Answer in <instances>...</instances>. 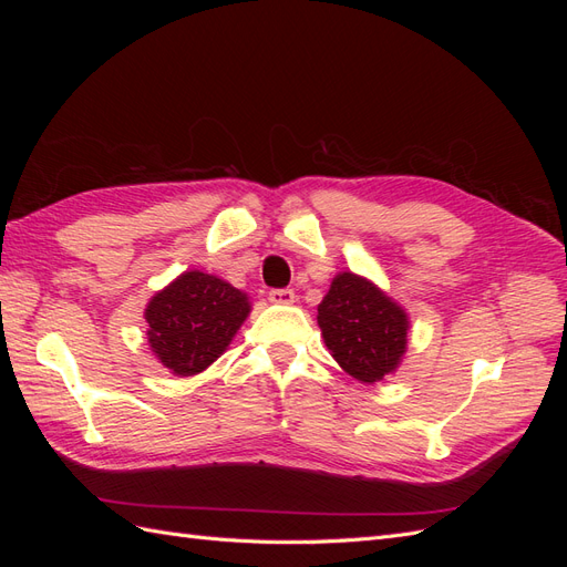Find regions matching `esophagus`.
<instances>
[{"mask_svg": "<svg viewBox=\"0 0 567 567\" xmlns=\"http://www.w3.org/2000/svg\"><path fill=\"white\" fill-rule=\"evenodd\" d=\"M269 300L274 305H290V302H296V293H293V288H271Z\"/></svg>", "mask_w": 567, "mask_h": 567, "instance_id": "obj_1", "label": "esophagus"}]
</instances>
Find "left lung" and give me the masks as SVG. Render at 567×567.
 Segmentation results:
<instances>
[{"label": "left lung", "mask_w": 567, "mask_h": 567, "mask_svg": "<svg viewBox=\"0 0 567 567\" xmlns=\"http://www.w3.org/2000/svg\"><path fill=\"white\" fill-rule=\"evenodd\" d=\"M317 321L336 362L362 383L383 381L406 350L409 321L402 307L350 271L333 279Z\"/></svg>", "instance_id": "1"}]
</instances>
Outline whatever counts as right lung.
Segmentation results:
<instances>
[{
  "label": "right lung",
  "instance_id": "1",
  "mask_svg": "<svg viewBox=\"0 0 567 567\" xmlns=\"http://www.w3.org/2000/svg\"><path fill=\"white\" fill-rule=\"evenodd\" d=\"M250 312L241 290L213 274L184 271L146 307L151 350L175 375L208 369Z\"/></svg>",
  "mask_w": 567,
  "mask_h": 567
}]
</instances>
